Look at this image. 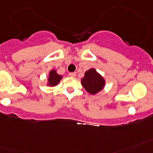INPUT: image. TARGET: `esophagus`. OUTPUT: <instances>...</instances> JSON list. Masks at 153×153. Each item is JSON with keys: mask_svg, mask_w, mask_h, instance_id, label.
<instances>
[{"mask_svg": "<svg viewBox=\"0 0 153 153\" xmlns=\"http://www.w3.org/2000/svg\"><path fill=\"white\" fill-rule=\"evenodd\" d=\"M69 75L71 76V77H75L76 76V73H69Z\"/></svg>", "mask_w": 153, "mask_h": 153, "instance_id": "esophagus-1", "label": "esophagus"}]
</instances>
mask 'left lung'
<instances>
[{
	"mask_svg": "<svg viewBox=\"0 0 153 153\" xmlns=\"http://www.w3.org/2000/svg\"><path fill=\"white\" fill-rule=\"evenodd\" d=\"M81 84L89 94H95L104 88L105 81L95 69H90L85 72Z\"/></svg>",
	"mask_w": 153,
	"mask_h": 153,
	"instance_id": "obj_1",
	"label": "left lung"
}]
</instances>
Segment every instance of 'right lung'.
Segmentation results:
<instances>
[{"label":"right lung","mask_w":153,"mask_h":153,"mask_svg":"<svg viewBox=\"0 0 153 153\" xmlns=\"http://www.w3.org/2000/svg\"><path fill=\"white\" fill-rule=\"evenodd\" d=\"M62 78L61 75H59L57 74L56 70L55 69H52L49 73V76H48V85L51 86V87H54V86H56L59 84V83L60 82L61 79Z\"/></svg>","instance_id":"1"}]
</instances>
